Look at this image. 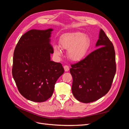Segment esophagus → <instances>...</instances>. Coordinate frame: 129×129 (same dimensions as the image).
I'll return each mask as SVG.
<instances>
[{"label": "esophagus", "instance_id": "1", "mask_svg": "<svg viewBox=\"0 0 129 129\" xmlns=\"http://www.w3.org/2000/svg\"><path fill=\"white\" fill-rule=\"evenodd\" d=\"M64 69L65 72H68V71H69V66H67V65L64 66Z\"/></svg>", "mask_w": 129, "mask_h": 129}]
</instances>
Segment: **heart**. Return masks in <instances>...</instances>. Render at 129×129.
<instances>
[{
  "label": "heart",
  "mask_w": 129,
  "mask_h": 129,
  "mask_svg": "<svg viewBox=\"0 0 129 129\" xmlns=\"http://www.w3.org/2000/svg\"><path fill=\"white\" fill-rule=\"evenodd\" d=\"M59 43L62 48L68 50V56L73 61H80L85 57L90 45L89 38L81 32L68 33L62 35ZM54 52L56 55H61L58 46H54Z\"/></svg>",
  "instance_id": "b5f03b06"
}]
</instances>
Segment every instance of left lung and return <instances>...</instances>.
I'll use <instances>...</instances> for the list:
<instances>
[{"label": "left lung", "mask_w": 129, "mask_h": 129, "mask_svg": "<svg viewBox=\"0 0 129 129\" xmlns=\"http://www.w3.org/2000/svg\"><path fill=\"white\" fill-rule=\"evenodd\" d=\"M96 46L99 48L70 69L73 94L82 103L94 102L107 94L116 72L114 47L102 29Z\"/></svg>", "instance_id": "obj_1"}]
</instances>
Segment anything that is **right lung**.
Segmentation results:
<instances>
[{
    "mask_svg": "<svg viewBox=\"0 0 129 129\" xmlns=\"http://www.w3.org/2000/svg\"><path fill=\"white\" fill-rule=\"evenodd\" d=\"M52 30H29L22 36L14 49L13 79L21 95L33 102L49 99L64 71L61 63L50 60V54L54 53L49 39Z\"/></svg>",
    "mask_w": 129,
    "mask_h": 129,
    "instance_id": "right-lung-1",
    "label": "right lung"
}]
</instances>
